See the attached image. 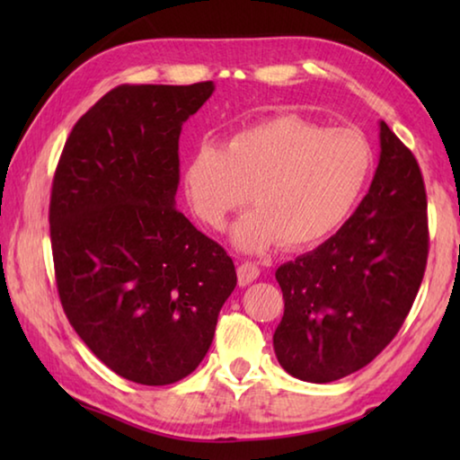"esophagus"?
I'll return each mask as SVG.
<instances>
[{"mask_svg": "<svg viewBox=\"0 0 460 460\" xmlns=\"http://www.w3.org/2000/svg\"><path fill=\"white\" fill-rule=\"evenodd\" d=\"M258 278H260V266H255L253 261H243L237 268L239 286H249L253 282V279H258Z\"/></svg>", "mask_w": 460, "mask_h": 460, "instance_id": "esophagus-1", "label": "esophagus"}]
</instances>
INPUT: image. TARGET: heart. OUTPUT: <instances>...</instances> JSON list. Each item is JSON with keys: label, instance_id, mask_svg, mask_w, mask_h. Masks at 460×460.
<instances>
[{"label": "heart", "instance_id": "b5f03b06", "mask_svg": "<svg viewBox=\"0 0 460 460\" xmlns=\"http://www.w3.org/2000/svg\"><path fill=\"white\" fill-rule=\"evenodd\" d=\"M376 152L353 128L318 126L300 115H274L235 131L223 147L202 142L186 160L182 189L192 215L221 229L231 213L255 208L231 231L241 252L318 245L355 211Z\"/></svg>", "mask_w": 460, "mask_h": 460}]
</instances>
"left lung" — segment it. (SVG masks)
Instances as JSON below:
<instances>
[{
	"label": "left lung",
	"mask_w": 460,
	"mask_h": 460,
	"mask_svg": "<svg viewBox=\"0 0 460 460\" xmlns=\"http://www.w3.org/2000/svg\"><path fill=\"white\" fill-rule=\"evenodd\" d=\"M379 164L357 211L276 271L284 316L274 351L290 376L329 384L371 363L402 329L428 260L426 189L400 137L379 123Z\"/></svg>",
	"instance_id": "1"
}]
</instances>
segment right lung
Listing matches in <instances>:
<instances>
[{"instance_id":"1","label":"right lung","mask_w":460,"mask_h":460,"mask_svg":"<svg viewBox=\"0 0 460 460\" xmlns=\"http://www.w3.org/2000/svg\"><path fill=\"white\" fill-rule=\"evenodd\" d=\"M213 81L119 84L75 123L50 192L54 276L97 359L142 385L199 367L235 290L227 252L178 211V137Z\"/></svg>"}]
</instances>
